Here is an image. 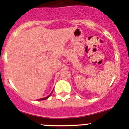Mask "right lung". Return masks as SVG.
I'll return each mask as SVG.
<instances>
[{"label":"right lung","instance_id":"add662e5","mask_svg":"<svg viewBox=\"0 0 129 129\" xmlns=\"http://www.w3.org/2000/svg\"><path fill=\"white\" fill-rule=\"evenodd\" d=\"M52 92H53V91H52ZM52 92H51V93H52ZM51 93H50V94H49V95H48V96H47V97H44V98H42V99H38V100H39V101H43V100H45V99H48V98H49V97H50V95H51Z\"/></svg>","mask_w":129,"mask_h":129}]
</instances>
